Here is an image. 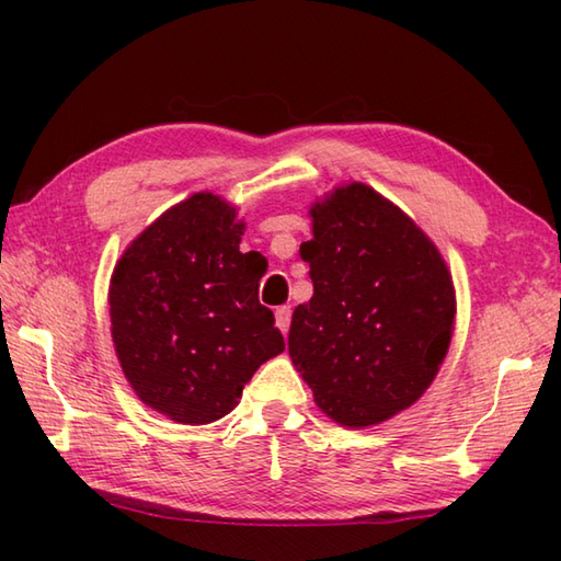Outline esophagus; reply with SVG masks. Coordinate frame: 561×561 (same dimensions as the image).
Returning a JSON list of instances; mask_svg holds the SVG:
<instances>
[{
    "mask_svg": "<svg viewBox=\"0 0 561 561\" xmlns=\"http://www.w3.org/2000/svg\"><path fill=\"white\" fill-rule=\"evenodd\" d=\"M274 323H277V328L287 335L289 332V323H291V308L289 306H279L277 311H274Z\"/></svg>",
    "mask_w": 561,
    "mask_h": 561,
    "instance_id": "34e87169",
    "label": "esophagus"
}]
</instances>
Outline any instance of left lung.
<instances>
[{
  "mask_svg": "<svg viewBox=\"0 0 561 561\" xmlns=\"http://www.w3.org/2000/svg\"><path fill=\"white\" fill-rule=\"evenodd\" d=\"M311 219L301 260L313 296L291 316L289 356L330 420L380 424L438 374L456 320L450 272L432 238L364 183L332 190Z\"/></svg>",
  "mask_w": 561,
  "mask_h": 561,
  "instance_id": "obj_1",
  "label": "left lung"
}]
</instances>
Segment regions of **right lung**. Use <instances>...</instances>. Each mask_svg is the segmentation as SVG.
<instances>
[{
	"label": "right lung",
	"instance_id": "right-lung-1",
	"mask_svg": "<svg viewBox=\"0 0 561 561\" xmlns=\"http://www.w3.org/2000/svg\"><path fill=\"white\" fill-rule=\"evenodd\" d=\"M236 207L195 193L147 226L111 277V332L137 398L181 424L229 414L243 386L284 352L257 299L262 265L241 253Z\"/></svg>",
	"mask_w": 561,
	"mask_h": 561
}]
</instances>
